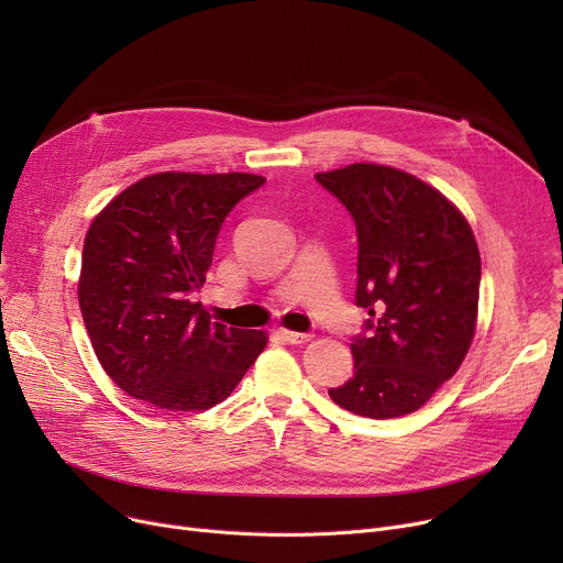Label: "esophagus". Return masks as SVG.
Wrapping results in <instances>:
<instances>
[{
	"label": "esophagus",
	"instance_id": "1",
	"mask_svg": "<svg viewBox=\"0 0 563 563\" xmlns=\"http://www.w3.org/2000/svg\"><path fill=\"white\" fill-rule=\"evenodd\" d=\"M278 333L289 344H306V342H310L314 338L312 333H297V331H287V329H280Z\"/></svg>",
	"mask_w": 563,
	"mask_h": 563
}]
</instances>
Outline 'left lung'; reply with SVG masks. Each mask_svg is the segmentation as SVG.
<instances>
[{"mask_svg":"<svg viewBox=\"0 0 563 563\" xmlns=\"http://www.w3.org/2000/svg\"><path fill=\"white\" fill-rule=\"evenodd\" d=\"M356 223L353 378L331 399L372 420L424 406L456 374L475 338L482 260L465 217L416 175L378 164L317 173Z\"/></svg>","mask_w":563,"mask_h":563,"instance_id":"left-lung-1","label":"left lung"}]
</instances>
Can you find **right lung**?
<instances>
[{
    "instance_id": "right-lung-1",
    "label": "right lung",
    "mask_w": 563,
    "mask_h": 563,
    "mask_svg": "<svg viewBox=\"0 0 563 563\" xmlns=\"http://www.w3.org/2000/svg\"><path fill=\"white\" fill-rule=\"evenodd\" d=\"M264 183L251 173H155L93 219L79 308L100 365L130 397L207 410L264 351V331L228 329L191 301L225 217Z\"/></svg>"
}]
</instances>
